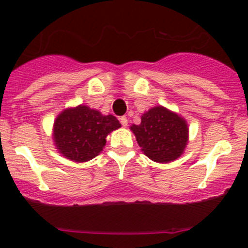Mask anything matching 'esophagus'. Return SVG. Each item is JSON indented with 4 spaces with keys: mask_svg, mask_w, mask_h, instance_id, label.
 I'll return each instance as SVG.
<instances>
[{
    "mask_svg": "<svg viewBox=\"0 0 248 248\" xmlns=\"http://www.w3.org/2000/svg\"><path fill=\"white\" fill-rule=\"evenodd\" d=\"M120 122H121V124L124 127H126L127 124H128V120H127L126 116H121V117H120Z\"/></svg>",
    "mask_w": 248,
    "mask_h": 248,
    "instance_id": "1",
    "label": "esophagus"
}]
</instances>
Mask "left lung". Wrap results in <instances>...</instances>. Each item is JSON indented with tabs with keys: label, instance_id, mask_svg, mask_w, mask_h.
Listing matches in <instances>:
<instances>
[{
	"label": "left lung",
	"instance_id": "1",
	"mask_svg": "<svg viewBox=\"0 0 248 248\" xmlns=\"http://www.w3.org/2000/svg\"><path fill=\"white\" fill-rule=\"evenodd\" d=\"M137 141L149 158L167 163L181 156L187 145L186 121L163 107H155L141 116V124L131 127Z\"/></svg>",
	"mask_w": 248,
	"mask_h": 248
}]
</instances>
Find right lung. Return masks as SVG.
<instances>
[{
	"label": "right lung",
	"instance_id": "add662e5",
	"mask_svg": "<svg viewBox=\"0 0 248 248\" xmlns=\"http://www.w3.org/2000/svg\"><path fill=\"white\" fill-rule=\"evenodd\" d=\"M121 127L112 115L80 106L64 110L54 124L55 144L63 156L76 162H86L98 156L106 145V137Z\"/></svg>",
	"mask_w": 248,
	"mask_h": 248
}]
</instances>
